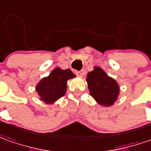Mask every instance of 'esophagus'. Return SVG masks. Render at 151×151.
I'll return each mask as SVG.
<instances>
[{"mask_svg":"<svg viewBox=\"0 0 151 151\" xmlns=\"http://www.w3.org/2000/svg\"><path fill=\"white\" fill-rule=\"evenodd\" d=\"M84 73H85L84 70H81V71H78V72H77V75L78 76V77H83V76L84 75Z\"/></svg>","mask_w":151,"mask_h":151,"instance_id":"1","label":"esophagus"}]
</instances>
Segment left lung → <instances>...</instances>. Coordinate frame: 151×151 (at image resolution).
Instances as JSON below:
<instances>
[{
  "mask_svg": "<svg viewBox=\"0 0 151 151\" xmlns=\"http://www.w3.org/2000/svg\"><path fill=\"white\" fill-rule=\"evenodd\" d=\"M86 82L90 95L99 105L110 106L114 105L119 94V86L115 80L108 76L99 67L87 73Z\"/></svg>",
  "mask_w": 151,
  "mask_h": 151,
  "instance_id": "left-lung-1",
  "label": "left lung"
}]
</instances>
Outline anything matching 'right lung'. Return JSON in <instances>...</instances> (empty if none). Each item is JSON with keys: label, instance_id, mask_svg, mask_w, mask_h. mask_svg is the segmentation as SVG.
<instances>
[{"label": "right lung", "instance_id": "1", "mask_svg": "<svg viewBox=\"0 0 151 151\" xmlns=\"http://www.w3.org/2000/svg\"><path fill=\"white\" fill-rule=\"evenodd\" d=\"M75 77L68 68L65 70L60 68L53 69L48 77L43 78L36 86L40 100L46 104H53L65 96L67 91V81Z\"/></svg>", "mask_w": 151, "mask_h": 151}]
</instances>
